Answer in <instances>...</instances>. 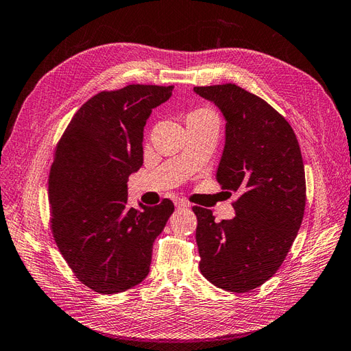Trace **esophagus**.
<instances>
[{
    "instance_id": "1",
    "label": "esophagus",
    "mask_w": 351,
    "mask_h": 351,
    "mask_svg": "<svg viewBox=\"0 0 351 351\" xmlns=\"http://www.w3.org/2000/svg\"><path fill=\"white\" fill-rule=\"evenodd\" d=\"M175 206H176V208H188L189 207V204L185 202V199H181V198L175 199Z\"/></svg>"
}]
</instances>
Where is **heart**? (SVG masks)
I'll list each match as a JSON object with an SVG mask.
<instances>
[{
  "label": "heart",
  "instance_id": "heart-1",
  "mask_svg": "<svg viewBox=\"0 0 351 351\" xmlns=\"http://www.w3.org/2000/svg\"><path fill=\"white\" fill-rule=\"evenodd\" d=\"M194 113H210V112H207V110H197V112H194ZM194 113H191V114H194Z\"/></svg>",
  "mask_w": 351,
  "mask_h": 351
}]
</instances>
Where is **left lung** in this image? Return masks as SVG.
I'll return each mask as SVG.
<instances>
[{
  "label": "left lung",
  "mask_w": 351,
  "mask_h": 351,
  "mask_svg": "<svg viewBox=\"0 0 351 351\" xmlns=\"http://www.w3.org/2000/svg\"><path fill=\"white\" fill-rule=\"evenodd\" d=\"M194 91L226 119L216 179L223 189L239 193L231 220L216 223L212 210L193 207L199 270L217 288L247 293L276 274L302 225V152L291 125L260 97L235 84L194 86Z\"/></svg>",
  "instance_id": "left-lung-1"
}]
</instances>
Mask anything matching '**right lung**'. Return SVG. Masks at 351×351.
<instances>
[{"label": "right lung", "mask_w": 351, "mask_h": 351, "mask_svg": "<svg viewBox=\"0 0 351 351\" xmlns=\"http://www.w3.org/2000/svg\"><path fill=\"white\" fill-rule=\"evenodd\" d=\"M173 86L128 85L101 91L77 110L56 147L48 179L51 231L76 278L99 294L143 282L153 243L175 206L128 207V178L143 166L152 110Z\"/></svg>", "instance_id": "add662e5"}]
</instances>
